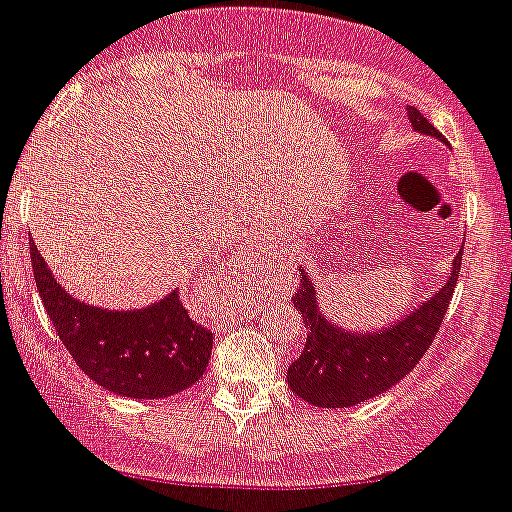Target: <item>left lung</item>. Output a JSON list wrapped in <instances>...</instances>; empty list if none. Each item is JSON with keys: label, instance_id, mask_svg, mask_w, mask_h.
Segmentation results:
<instances>
[{"label": "left lung", "instance_id": "left-lung-1", "mask_svg": "<svg viewBox=\"0 0 512 512\" xmlns=\"http://www.w3.org/2000/svg\"><path fill=\"white\" fill-rule=\"evenodd\" d=\"M407 118L422 136L446 141L412 105L407 108ZM461 255L464 247L456 252L446 283L433 296L420 301L394 324L366 332L348 330L324 317L317 286L306 270H301V286L296 288L293 306L304 317L306 342L304 353L288 366L291 391L314 407L337 410L368 402L399 384L430 348L435 332L441 330L443 314L459 278Z\"/></svg>", "mask_w": 512, "mask_h": 512}]
</instances>
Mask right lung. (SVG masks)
Segmentation results:
<instances>
[{
    "instance_id": "right-lung-1",
    "label": "right lung",
    "mask_w": 512,
    "mask_h": 512,
    "mask_svg": "<svg viewBox=\"0 0 512 512\" xmlns=\"http://www.w3.org/2000/svg\"><path fill=\"white\" fill-rule=\"evenodd\" d=\"M35 286L77 366L102 389L131 399H164L206 373L213 335L190 319L180 291L141 309H102L74 299L30 242Z\"/></svg>"
}]
</instances>
